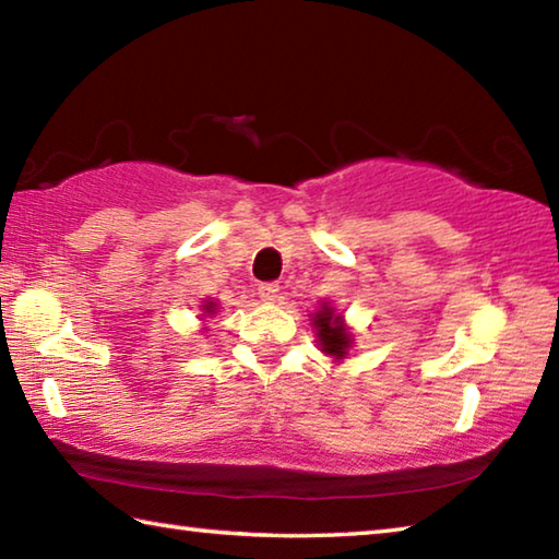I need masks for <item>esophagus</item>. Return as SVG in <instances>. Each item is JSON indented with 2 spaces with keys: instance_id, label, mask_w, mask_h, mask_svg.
Returning <instances> with one entry per match:
<instances>
[{
  "instance_id": "obj_1",
  "label": "esophagus",
  "mask_w": 559,
  "mask_h": 559,
  "mask_svg": "<svg viewBox=\"0 0 559 559\" xmlns=\"http://www.w3.org/2000/svg\"><path fill=\"white\" fill-rule=\"evenodd\" d=\"M278 293H281V286L278 283H261L259 286V296L266 300V302H273L278 298Z\"/></svg>"
}]
</instances>
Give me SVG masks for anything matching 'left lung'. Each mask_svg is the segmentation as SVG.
<instances>
[{
  "instance_id": "obj_1",
  "label": "left lung",
  "mask_w": 559,
  "mask_h": 559,
  "mask_svg": "<svg viewBox=\"0 0 559 559\" xmlns=\"http://www.w3.org/2000/svg\"><path fill=\"white\" fill-rule=\"evenodd\" d=\"M313 320L318 328L320 345H323V353L333 357H345L347 345H349V333L343 325V320H340V316H335V310L323 306V310H318Z\"/></svg>"
}]
</instances>
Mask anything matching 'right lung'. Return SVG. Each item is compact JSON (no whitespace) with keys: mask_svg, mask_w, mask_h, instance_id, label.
I'll use <instances>...</instances> for the list:
<instances>
[{"mask_svg":"<svg viewBox=\"0 0 559 559\" xmlns=\"http://www.w3.org/2000/svg\"><path fill=\"white\" fill-rule=\"evenodd\" d=\"M204 310H206V313H212V310H214V302H206Z\"/></svg>","mask_w":559,"mask_h":559,"instance_id":"obj_1","label":"right lung"}]
</instances>
